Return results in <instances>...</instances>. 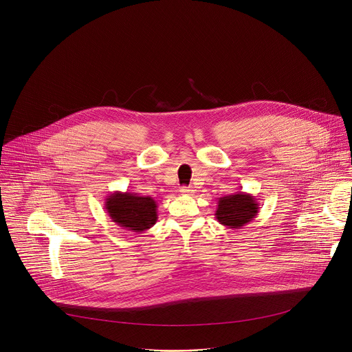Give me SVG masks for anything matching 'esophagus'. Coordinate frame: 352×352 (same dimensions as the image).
Returning <instances> with one entry per match:
<instances>
[{
    "label": "esophagus",
    "instance_id": "esophagus-1",
    "mask_svg": "<svg viewBox=\"0 0 352 352\" xmlns=\"http://www.w3.org/2000/svg\"><path fill=\"white\" fill-rule=\"evenodd\" d=\"M179 192H181L182 195H188V196H192V195L195 193V189H193V188H190V186H182V188L179 189Z\"/></svg>",
    "mask_w": 352,
    "mask_h": 352
}]
</instances>
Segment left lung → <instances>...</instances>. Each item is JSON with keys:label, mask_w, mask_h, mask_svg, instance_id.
Returning <instances> with one entry per match:
<instances>
[{"label": "left lung", "mask_w": 352, "mask_h": 352, "mask_svg": "<svg viewBox=\"0 0 352 352\" xmlns=\"http://www.w3.org/2000/svg\"><path fill=\"white\" fill-rule=\"evenodd\" d=\"M259 213V204L255 196L246 192H235L219 197L216 219L227 228H242Z\"/></svg>", "instance_id": "left-lung-1"}]
</instances>
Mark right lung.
<instances>
[{"mask_svg": "<svg viewBox=\"0 0 352 352\" xmlns=\"http://www.w3.org/2000/svg\"><path fill=\"white\" fill-rule=\"evenodd\" d=\"M104 208L116 224L132 232L140 234L157 221V204L150 196L117 190L107 196Z\"/></svg>", "mask_w": 352, "mask_h": 352, "instance_id": "right-lung-1", "label": "right lung"}]
</instances>
